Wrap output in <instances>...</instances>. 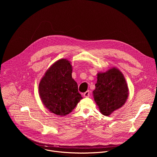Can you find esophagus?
I'll list each match as a JSON object with an SVG mask.
<instances>
[{
    "instance_id": "34e87169",
    "label": "esophagus",
    "mask_w": 157,
    "mask_h": 157,
    "mask_svg": "<svg viewBox=\"0 0 157 157\" xmlns=\"http://www.w3.org/2000/svg\"><path fill=\"white\" fill-rule=\"evenodd\" d=\"M90 95V90H87L86 92H85L83 94V97H89Z\"/></svg>"
}]
</instances>
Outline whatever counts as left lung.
<instances>
[{"label": "left lung", "instance_id": "obj_1", "mask_svg": "<svg viewBox=\"0 0 157 157\" xmlns=\"http://www.w3.org/2000/svg\"><path fill=\"white\" fill-rule=\"evenodd\" d=\"M95 89L92 92L100 112L109 116L126 103L129 88L123 73L117 67L97 74Z\"/></svg>", "mask_w": 157, "mask_h": 157}]
</instances>
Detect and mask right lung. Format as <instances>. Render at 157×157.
<instances>
[{"mask_svg":"<svg viewBox=\"0 0 157 157\" xmlns=\"http://www.w3.org/2000/svg\"><path fill=\"white\" fill-rule=\"evenodd\" d=\"M71 62L62 59L48 69L39 85V93L49 112L65 116L72 111L83 98L72 77Z\"/></svg>","mask_w":157,"mask_h":157,"instance_id":"add662e5","label":"right lung"}]
</instances>
